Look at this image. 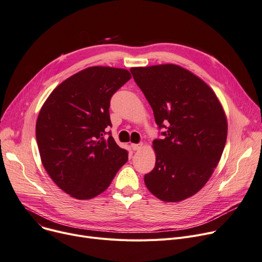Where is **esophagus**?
Instances as JSON below:
<instances>
[{
    "mask_svg": "<svg viewBox=\"0 0 262 262\" xmlns=\"http://www.w3.org/2000/svg\"><path fill=\"white\" fill-rule=\"evenodd\" d=\"M130 147H132L134 150H139V149H141V147H142V143H138V144H132V145H130Z\"/></svg>",
    "mask_w": 262,
    "mask_h": 262,
    "instance_id": "esophagus-1",
    "label": "esophagus"
}]
</instances>
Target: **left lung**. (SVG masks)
Instances as JSON below:
<instances>
[{"mask_svg": "<svg viewBox=\"0 0 262 262\" xmlns=\"http://www.w3.org/2000/svg\"><path fill=\"white\" fill-rule=\"evenodd\" d=\"M154 112L162 139H155L156 164L144 176L152 195L178 202L195 195L212 176L224 149L228 122L215 93L173 64L130 68Z\"/></svg>", "mask_w": 262, "mask_h": 262, "instance_id": "8db88e82", "label": "left lung"}]
</instances>
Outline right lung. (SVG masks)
Instances as JSON below:
<instances>
[{
    "label": "right lung",
    "mask_w": 262,
    "mask_h": 262,
    "mask_svg": "<svg viewBox=\"0 0 262 262\" xmlns=\"http://www.w3.org/2000/svg\"><path fill=\"white\" fill-rule=\"evenodd\" d=\"M130 78L126 69L89 67L56 87L40 111L36 137L43 166L76 199L103 193L128 159L106 128L111 99Z\"/></svg>",
    "instance_id": "obj_1"
}]
</instances>
